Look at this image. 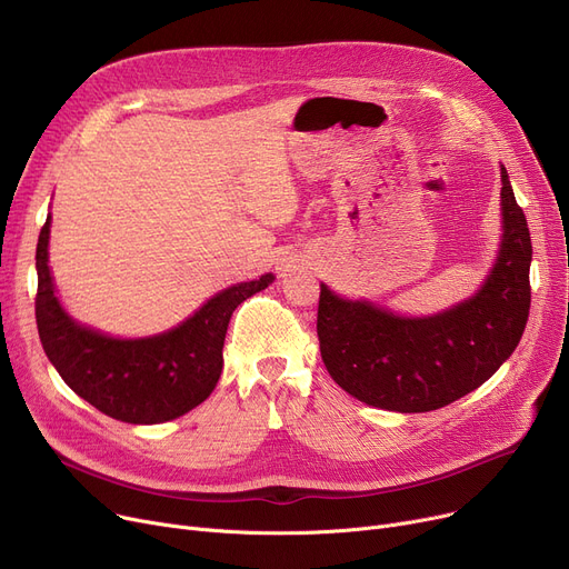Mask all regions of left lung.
Wrapping results in <instances>:
<instances>
[{"mask_svg":"<svg viewBox=\"0 0 569 569\" xmlns=\"http://www.w3.org/2000/svg\"><path fill=\"white\" fill-rule=\"evenodd\" d=\"M500 179L502 244L472 300L431 318H399L320 286V355L348 395L397 412L438 410L477 390L515 352L530 311L532 244L505 168Z\"/></svg>","mask_w":569,"mask_h":569,"instance_id":"1","label":"left lung"}]
</instances>
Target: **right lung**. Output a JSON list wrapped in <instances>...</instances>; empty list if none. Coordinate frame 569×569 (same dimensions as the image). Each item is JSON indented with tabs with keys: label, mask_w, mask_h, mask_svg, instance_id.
Listing matches in <instances>:
<instances>
[{
	"label": "right lung",
	"mask_w": 569,
	"mask_h": 569,
	"mask_svg": "<svg viewBox=\"0 0 569 569\" xmlns=\"http://www.w3.org/2000/svg\"><path fill=\"white\" fill-rule=\"evenodd\" d=\"M50 217L37 244V327L48 360L71 390L129 425L174 420L202 403L219 382L232 311L274 281L264 274L214 295L174 330L136 341L110 339L73 322L54 297L48 267Z\"/></svg>",
	"instance_id": "add662e5"
}]
</instances>
